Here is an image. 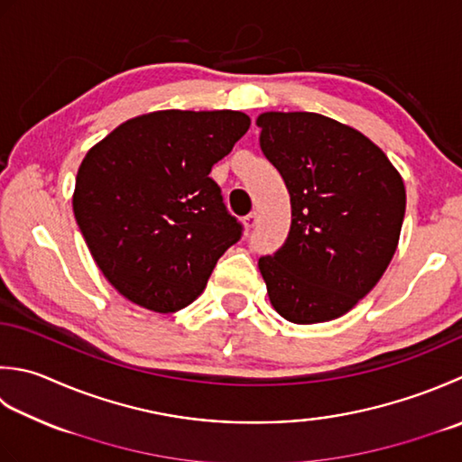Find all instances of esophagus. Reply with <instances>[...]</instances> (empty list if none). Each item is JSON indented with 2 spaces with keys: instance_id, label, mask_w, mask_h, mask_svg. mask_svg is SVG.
Wrapping results in <instances>:
<instances>
[{
  "instance_id": "esophagus-1",
  "label": "esophagus",
  "mask_w": 462,
  "mask_h": 462,
  "mask_svg": "<svg viewBox=\"0 0 462 462\" xmlns=\"http://www.w3.org/2000/svg\"><path fill=\"white\" fill-rule=\"evenodd\" d=\"M256 224H258V214L256 212H250L246 218H244V226H246V228H254Z\"/></svg>"
}]
</instances>
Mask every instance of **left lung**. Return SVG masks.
I'll return each mask as SVG.
<instances>
[{"mask_svg":"<svg viewBox=\"0 0 462 462\" xmlns=\"http://www.w3.org/2000/svg\"><path fill=\"white\" fill-rule=\"evenodd\" d=\"M256 125L292 206L284 246L258 260L270 304L294 324L338 319L391 264L406 208L402 178L374 142L332 117L264 112Z\"/></svg>","mask_w":462,"mask_h":462,"instance_id":"left-lung-1","label":"left lung"}]
</instances>
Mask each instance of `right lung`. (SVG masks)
<instances>
[{
	"mask_svg": "<svg viewBox=\"0 0 462 462\" xmlns=\"http://www.w3.org/2000/svg\"><path fill=\"white\" fill-rule=\"evenodd\" d=\"M250 128L242 112L160 110L117 125L81 160L74 216L117 292L153 312L194 302L242 236L208 176Z\"/></svg>",
	"mask_w": 462,
	"mask_h": 462,
	"instance_id": "add662e5",
	"label": "right lung"
}]
</instances>
